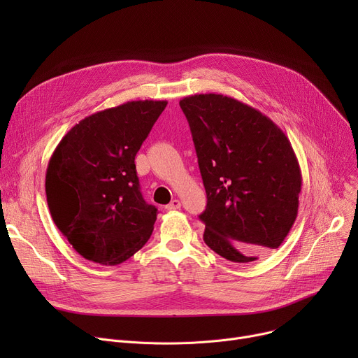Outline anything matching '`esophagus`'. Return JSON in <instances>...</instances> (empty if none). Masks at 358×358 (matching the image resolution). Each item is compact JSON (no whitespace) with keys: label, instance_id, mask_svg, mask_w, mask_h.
<instances>
[{"label":"esophagus","instance_id":"esophagus-1","mask_svg":"<svg viewBox=\"0 0 358 358\" xmlns=\"http://www.w3.org/2000/svg\"><path fill=\"white\" fill-rule=\"evenodd\" d=\"M180 208H181V201L177 200V199H174L171 203L165 206L166 210H178Z\"/></svg>","mask_w":358,"mask_h":358}]
</instances>
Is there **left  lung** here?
Wrapping results in <instances>:
<instances>
[{"instance_id":"left-lung-1","label":"left lung","mask_w":358,"mask_h":358,"mask_svg":"<svg viewBox=\"0 0 358 358\" xmlns=\"http://www.w3.org/2000/svg\"><path fill=\"white\" fill-rule=\"evenodd\" d=\"M190 124L208 206L203 239L232 262L277 250L299 209L302 173L290 141L271 119L222 94L180 100Z\"/></svg>"}]
</instances>
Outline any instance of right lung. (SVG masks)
I'll return each mask as SVG.
<instances>
[{"label":"right lung","mask_w":358,"mask_h":358,"mask_svg":"<svg viewBox=\"0 0 358 358\" xmlns=\"http://www.w3.org/2000/svg\"><path fill=\"white\" fill-rule=\"evenodd\" d=\"M166 104L139 100L94 113L53 150L45 182L49 212L85 259L120 264L152 235L158 209L142 197L135 157Z\"/></svg>","instance_id":"1"}]
</instances>
